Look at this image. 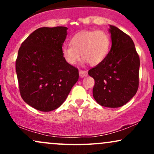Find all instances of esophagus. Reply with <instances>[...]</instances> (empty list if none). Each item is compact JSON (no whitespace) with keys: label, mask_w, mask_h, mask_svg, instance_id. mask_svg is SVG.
<instances>
[{"label":"esophagus","mask_w":154,"mask_h":154,"mask_svg":"<svg viewBox=\"0 0 154 154\" xmlns=\"http://www.w3.org/2000/svg\"><path fill=\"white\" fill-rule=\"evenodd\" d=\"M79 77H84L88 75V72L85 71V70H79Z\"/></svg>","instance_id":"esophagus-1"}]
</instances>
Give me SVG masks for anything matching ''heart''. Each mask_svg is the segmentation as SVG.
Returning a JSON list of instances; mask_svg holds the SVG:
<instances>
[{
	"instance_id": "1",
	"label": "heart",
	"mask_w": 154,
	"mask_h": 154,
	"mask_svg": "<svg viewBox=\"0 0 154 154\" xmlns=\"http://www.w3.org/2000/svg\"><path fill=\"white\" fill-rule=\"evenodd\" d=\"M71 45H64L61 54L69 64L74 65L80 59L91 66L100 64L106 59L111 48V38L103 30H82L70 40Z\"/></svg>"
}]
</instances>
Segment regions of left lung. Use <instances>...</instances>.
<instances>
[{"label":"left lung","mask_w":154,"mask_h":154,"mask_svg":"<svg viewBox=\"0 0 154 154\" xmlns=\"http://www.w3.org/2000/svg\"><path fill=\"white\" fill-rule=\"evenodd\" d=\"M111 48L102 63L88 71L95 80L93 98L102 106L118 108L137 93L140 59L132 38L110 25Z\"/></svg>","instance_id":"1"}]
</instances>
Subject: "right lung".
Masks as SVG:
<instances>
[{
	"label": "right lung",
	"instance_id": "right-lung-1",
	"mask_svg": "<svg viewBox=\"0 0 154 154\" xmlns=\"http://www.w3.org/2000/svg\"><path fill=\"white\" fill-rule=\"evenodd\" d=\"M67 29L66 26L39 28L19 49L16 72L21 96L37 110L59 108L79 79L78 69L61 54Z\"/></svg>",
	"mask_w": 154,
	"mask_h": 154
}]
</instances>
